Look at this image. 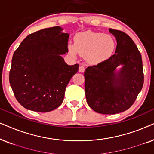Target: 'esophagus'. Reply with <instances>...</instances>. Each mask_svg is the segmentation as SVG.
<instances>
[{
    "label": "esophagus",
    "instance_id": "34e87169",
    "mask_svg": "<svg viewBox=\"0 0 154 154\" xmlns=\"http://www.w3.org/2000/svg\"><path fill=\"white\" fill-rule=\"evenodd\" d=\"M79 70L80 72H84V71H85V67L83 66H80Z\"/></svg>",
    "mask_w": 154,
    "mask_h": 154
}]
</instances>
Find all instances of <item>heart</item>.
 Wrapping results in <instances>:
<instances>
[{
	"instance_id": "1",
	"label": "heart",
	"mask_w": 154,
	"mask_h": 154,
	"mask_svg": "<svg viewBox=\"0 0 154 154\" xmlns=\"http://www.w3.org/2000/svg\"><path fill=\"white\" fill-rule=\"evenodd\" d=\"M116 43L111 35L87 31L77 33L74 44H69L68 50L71 55L78 53L85 56L90 64H97L110 58L116 49Z\"/></svg>"
}]
</instances>
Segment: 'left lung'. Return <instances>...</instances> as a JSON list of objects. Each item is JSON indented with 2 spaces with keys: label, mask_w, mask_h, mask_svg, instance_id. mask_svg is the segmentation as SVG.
Wrapping results in <instances>:
<instances>
[{
  "label": "left lung",
  "mask_w": 154,
  "mask_h": 154,
  "mask_svg": "<svg viewBox=\"0 0 154 154\" xmlns=\"http://www.w3.org/2000/svg\"><path fill=\"white\" fill-rule=\"evenodd\" d=\"M116 38L114 54L84 73L88 104L102 114L125 111L135 102L144 84L142 56L135 43L123 31L109 29ZM124 66L116 74L119 65Z\"/></svg>",
  "instance_id": "obj_1"
}]
</instances>
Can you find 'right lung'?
Segmentation results:
<instances>
[{"label":"right lung","instance_id":"obj_1","mask_svg":"<svg viewBox=\"0 0 154 154\" xmlns=\"http://www.w3.org/2000/svg\"><path fill=\"white\" fill-rule=\"evenodd\" d=\"M54 26L31 33L14 51L9 74L17 100L29 110L49 112L60 106L67 84L79 71L62 54L68 52L69 34Z\"/></svg>","mask_w":154,"mask_h":154}]
</instances>
